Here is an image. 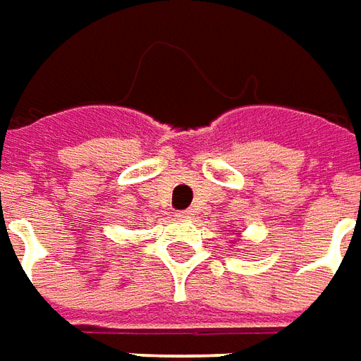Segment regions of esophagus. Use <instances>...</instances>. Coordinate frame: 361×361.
Instances as JSON below:
<instances>
[{
  "label": "esophagus",
  "mask_w": 361,
  "mask_h": 361,
  "mask_svg": "<svg viewBox=\"0 0 361 361\" xmlns=\"http://www.w3.org/2000/svg\"><path fill=\"white\" fill-rule=\"evenodd\" d=\"M178 217H180V219H190L191 212H190V209H185V212H180V213H178Z\"/></svg>",
  "instance_id": "34e87169"
}]
</instances>
